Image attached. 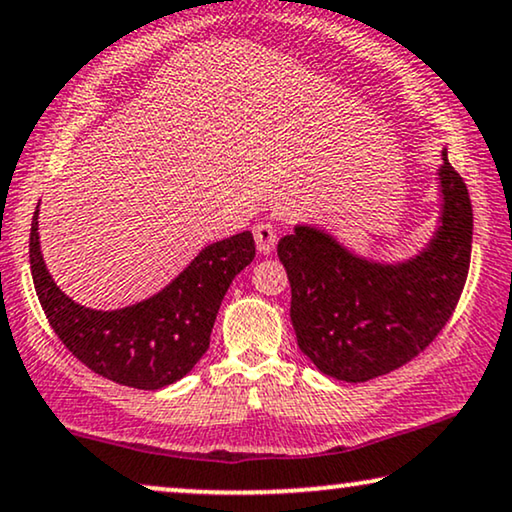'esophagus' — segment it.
<instances>
[{"instance_id": "1", "label": "esophagus", "mask_w": 512, "mask_h": 512, "mask_svg": "<svg viewBox=\"0 0 512 512\" xmlns=\"http://www.w3.org/2000/svg\"><path fill=\"white\" fill-rule=\"evenodd\" d=\"M254 240H256V249L258 254L268 256L272 254V249H275V242H277V230L275 225L270 221H261L254 225Z\"/></svg>"}]
</instances>
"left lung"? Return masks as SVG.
I'll list each match as a JSON object with an SVG mask.
<instances>
[{
	"instance_id": "8db88e82",
	"label": "left lung",
	"mask_w": 512,
	"mask_h": 512,
	"mask_svg": "<svg viewBox=\"0 0 512 512\" xmlns=\"http://www.w3.org/2000/svg\"><path fill=\"white\" fill-rule=\"evenodd\" d=\"M442 157V225L414 261L369 263L308 225L277 244L298 348L322 374L348 383L386 376L421 355L454 315L470 268L473 207L447 150Z\"/></svg>"
}]
</instances>
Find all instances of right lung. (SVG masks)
Instances as JSON below:
<instances>
[{"label": "right lung", "mask_w": 512, "mask_h": 512, "mask_svg": "<svg viewBox=\"0 0 512 512\" xmlns=\"http://www.w3.org/2000/svg\"><path fill=\"white\" fill-rule=\"evenodd\" d=\"M37 214L30 228V270L37 298L65 348L94 374L119 386H171L207 353L216 313L237 272L254 261L251 232L209 244L167 289L122 310H89L56 287L39 251Z\"/></svg>", "instance_id": "add662e5"}]
</instances>
